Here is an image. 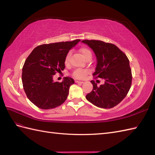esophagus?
<instances>
[{
  "label": "esophagus",
  "instance_id": "34e87169",
  "mask_svg": "<svg viewBox=\"0 0 155 155\" xmlns=\"http://www.w3.org/2000/svg\"><path fill=\"white\" fill-rule=\"evenodd\" d=\"M76 83H80V84H83L84 82L83 81H76Z\"/></svg>",
  "mask_w": 155,
  "mask_h": 155
}]
</instances>
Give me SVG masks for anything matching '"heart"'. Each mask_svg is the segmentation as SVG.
Here are the masks:
<instances>
[{
    "mask_svg": "<svg viewBox=\"0 0 155 155\" xmlns=\"http://www.w3.org/2000/svg\"><path fill=\"white\" fill-rule=\"evenodd\" d=\"M79 51H80V52H81V55H83V57L85 59H86L89 55L92 56L91 50L87 48H82L80 49V50ZM70 56V52L68 53L67 55H66V58H65L64 63L66 64H67L69 62ZM88 73H89V70L87 69H77L74 72V76L75 78H76L81 79V78H85Z\"/></svg>",
    "mask_w": 155,
    "mask_h": 155,
    "instance_id": "heart-1",
    "label": "heart"
}]
</instances>
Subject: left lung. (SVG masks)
Instances as JSON below:
<instances>
[{
	"label": "left lung",
	"mask_w": 155,
	"mask_h": 155,
	"mask_svg": "<svg viewBox=\"0 0 155 155\" xmlns=\"http://www.w3.org/2000/svg\"><path fill=\"white\" fill-rule=\"evenodd\" d=\"M95 54L96 67L93 76L104 80L97 86L91 81L93 89L86 99L97 107L110 109L119 104L127 94L132 82L129 61L126 55L113 44L97 40H83Z\"/></svg>",
	"instance_id": "8db88e82"
}]
</instances>
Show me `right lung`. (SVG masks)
Here are the masks:
<instances>
[{"instance_id":"1","label":"right lung","mask_w":155,"mask_h":155,"mask_svg":"<svg viewBox=\"0 0 155 155\" xmlns=\"http://www.w3.org/2000/svg\"><path fill=\"white\" fill-rule=\"evenodd\" d=\"M79 41L76 39L38 46L26 59L22 73L23 88L28 98L37 107L54 109L67 100L74 80L64 77L61 83L55 82L53 76L64 69L66 55Z\"/></svg>"}]
</instances>
